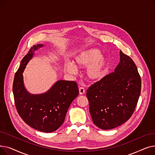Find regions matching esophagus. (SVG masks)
I'll return each instance as SVG.
<instances>
[{"instance_id": "34e87169", "label": "esophagus", "mask_w": 155, "mask_h": 155, "mask_svg": "<svg viewBox=\"0 0 155 155\" xmlns=\"http://www.w3.org/2000/svg\"><path fill=\"white\" fill-rule=\"evenodd\" d=\"M85 88L84 87H79V94L80 95L84 94L85 93Z\"/></svg>"}]
</instances>
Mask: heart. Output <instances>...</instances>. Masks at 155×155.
Wrapping results in <instances>:
<instances>
[{"instance_id":"obj_1","label":"heart","mask_w":155,"mask_h":155,"mask_svg":"<svg viewBox=\"0 0 155 155\" xmlns=\"http://www.w3.org/2000/svg\"><path fill=\"white\" fill-rule=\"evenodd\" d=\"M74 64L78 68H87L86 74L88 79L92 82L101 80L107 74L109 68L110 61L108 56L101 54L97 49H89L78 53L74 58ZM71 63L64 64V70L70 73H74L75 67Z\"/></svg>"}]
</instances>
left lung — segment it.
Here are the masks:
<instances>
[{
    "instance_id": "obj_1",
    "label": "left lung",
    "mask_w": 155,
    "mask_h": 155,
    "mask_svg": "<svg viewBox=\"0 0 155 155\" xmlns=\"http://www.w3.org/2000/svg\"><path fill=\"white\" fill-rule=\"evenodd\" d=\"M141 88V77L134 62L120 50V62L114 72L94 83L87 91L94 124L107 130L124 123L134 112Z\"/></svg>"
}]
</instances>
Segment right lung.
Returning <instances> with one entry per match:
<instances>
[{
  "label": "right lung",
  "mask_w": 155,
  "mask_h": 155,
  "mask_svg": "<svg viewBox=\"0 0 155 155\" xmlns=\"http://www.w3.org/2000/svg\"><path fill=\"white\" fill-rule=\"evenodd\" d=\"M43 45L31 47L22 58L13 82V94L16 109L25 123L38 131L51 133L63 123L72 101L78 96L77 84L74 81L59 80L47 92L33 95L26 90L22 73L33 51Z\"/></svg>",
  "instance_id": "add662e5"
}]
</instances>
